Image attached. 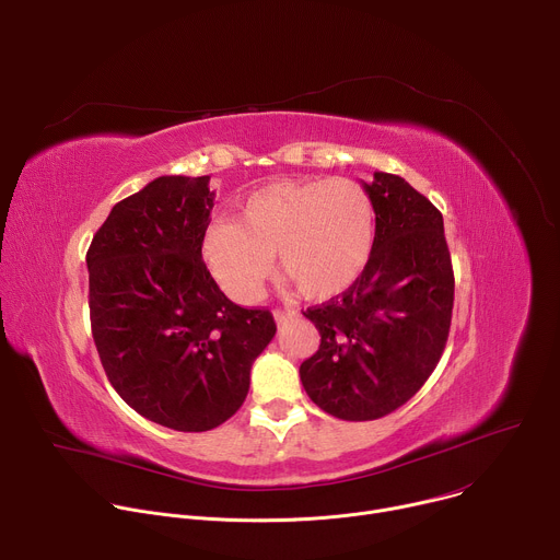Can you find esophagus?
Instances as JSON below:
<instances>
[{"label":"esophagus","mask_w":560,"mask_h":560,"mask_svg":"<svg viewBox=\"0 0 560 560\" xmlns=\"http://www.w3.org/2000/svg\"><path fill=\"white\" fill-rule=\"evenodd\" d=\"M272 316H275V322H277V324H283V322H288V318H292V316H294V312H292V310L275 307V310H272Z\"/></svg>","instance_id":"esophagus-1"}]
</instances>
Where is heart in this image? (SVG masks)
<instances>
[{
	"label": "heart",
	"mask_w": 560,
	"mask_h": 560,
	"mask_svg": "<svg viewBox=\"0 0 560 560\" xmlns=\"http://www.w3.org/2000/svg\"><path fill=\"white\" fill-rule=\"evenodd\" d=\"M236 219L219 217L201 236V257L236 301H255L272 266L305 299L346 292L374 246V206L348 177L281 179L238 201Z\"/></svg>",
	"instance_id": "b5f03b06"
}]
</instances>
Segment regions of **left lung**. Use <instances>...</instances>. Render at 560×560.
Returning <instances> with one entry per match:
<instances>
[{"mask_svg":"<svg viewBox=\"0 0 560 560\" xmlns=\"http://www.w3.org/2000/svg\"><path fill=\"white\" fill-rule=\"evenodd\" d=\"M374 246L361 277L305 318L322 346L299 368L324 412L374 421L408 404L447 343L454 272L443 214L404 177L374 173Z\"/></svg>","mask_w":560,"mask_h":560,"instance_id":"left-lung-1","label":"left lung"}]
</instances>
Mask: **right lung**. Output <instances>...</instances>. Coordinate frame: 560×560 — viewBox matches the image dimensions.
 Instances as JSON below:
<instances>
[{
	"mask_svg": "<svg viewBox=\"0 0 560 560\" xmlns=\"http://www.w3.org/2000/svg\"><path fill=\"white\" fill-rule=\"evenodd\" d=\"M210 177L166 175L119 201L86 255L93 339L110 385L152 423L206 432L244 406L270 310L232 303L201 259Z\"/></svg>",
	"mask_w": 560,
	"mask_h": 560,
	"instance_id": "1",
	"label": "right lung"
}]
</instances>
